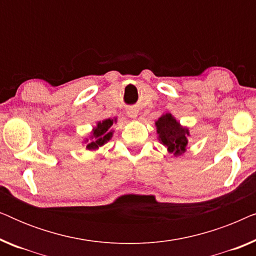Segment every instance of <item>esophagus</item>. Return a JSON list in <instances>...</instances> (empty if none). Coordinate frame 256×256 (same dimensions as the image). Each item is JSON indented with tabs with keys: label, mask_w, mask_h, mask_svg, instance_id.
Returning <instances> with one entry per match:
<instances>
[{
	"label": "esophagus",
	"mask_w": 256,
	"mask_h": 256,
	"mask_svg": "<svg viewBox=\"0 0 256 256\" xmlns=\"http://www.w3.org/2000/svg\"><path fill=\"white\" fill-rule=\"evenodd\" d=\"M128 116L129 118H138V112L135 110V108H130V110H129L128 112Z\"/></svg>",
	"instance_id": "obj_1"
}]
</instances>
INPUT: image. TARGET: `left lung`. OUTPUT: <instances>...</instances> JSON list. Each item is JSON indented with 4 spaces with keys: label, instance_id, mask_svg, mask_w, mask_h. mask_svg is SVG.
<instances>
[{
    "label": "left lung",
    "instance_id": "obj_1",
    "mask_svg": "<svg viewBox=\"0 0 256 256\" xmlns=\"http://www.w3.org/2000/svg\"><path fill=\"white\" fill-rule=\"evenodd\" d=\"M157 138L164 146H166L168 152L174 156H180L186 152L190 132L188 128L183 127L178 122L172 114H163L155 122Z\"/></svg>",
    "mask_w": 256,
    "mask_h": 256
}]
</instances>
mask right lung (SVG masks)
<instances>
[{
    "label": "right lung",
    "mask_w": 256,
    "mask_h": 256,
    "mask_svg": "<svg viewBox=\"0 0 256 256\" xmlns=\"http://www.w3.org/2000/svg\"><path fill=\"white\" fill-rule=\"evenodd\" d=\"M116 124V118H106V120L98 121L96 126L92 129L90 135L88 138L84 140V143L86 144V149L98 150L100 146H102L104 143H107L110 140L113 138V129H110L112 126Z\"/></svg>",
    "instance_id": "right-lung-1"
}]
</instances>
